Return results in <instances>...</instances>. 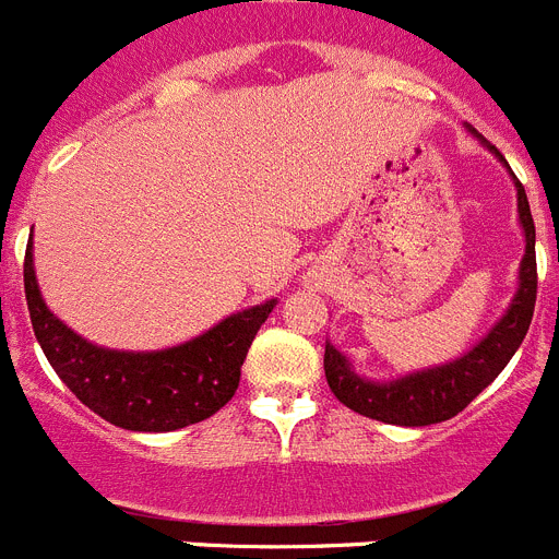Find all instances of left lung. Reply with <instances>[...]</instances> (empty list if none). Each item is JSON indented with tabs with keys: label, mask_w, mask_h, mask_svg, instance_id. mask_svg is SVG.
I'll list each match as a JSON object with an SVG mask.
<instances>
[{
	"label": "left lung",
	"mask_w": 559,
	"mask_h": 559,
	"mask_svg": "<svg viewBox=\"0 0 559 559\" xmlns=\"http://www.w3.org/2000/svg\"><path fill=\"white\" fill-rule=\"evenodd\" d=\"M498 159L507 162L496 145H487ZM518 187V212L526 231V254L521 263V288L510 313L492 328V333L464 358L445 364V367L417 372L412 378L394 380V383H372L349 369L347 358L324 344V374H328L330 392L353 412L364 417L392 423V426H433L442 419L456 417L473 400L501 374L510 364L526 330L532 324L537 299V260H535V221H532L526 190L512 173Z\"/></svg>",
	"instance_id": "8db88e82"
}]
</instances>
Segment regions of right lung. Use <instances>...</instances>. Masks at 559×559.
<instances>
[{
	"label": "right lung",
	"instance_id": "right-lung-1",
	"mask_svg": "<svg viewBox=\"0 0 559 559\" xmlns=\"http://www.w3.org/2000/svg\"><path fill=\"white\" fill-rule=\"evenodd\" d=\"M24 296L49 367L83 406L126 431H176L221 412L235 397L246 353L276 305L271 299L229 316L181 347L114 353L83 341L49 313L38 294L29 246L24 251Z\"/></svg>",
	"mask_w": 559,
	"mask_h": 559
}]
</instances>
